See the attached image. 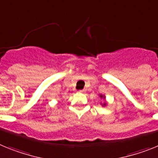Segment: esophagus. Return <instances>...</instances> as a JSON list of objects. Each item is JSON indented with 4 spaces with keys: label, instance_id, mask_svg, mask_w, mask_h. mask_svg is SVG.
Segmentation results:
<instances>
[{
    "label": "esophagus",
    "instance_id": "esophagus-1",
    "mask_svg": "<svg viewBox=\"0 0 158 158\" xmlns=\"http://www.w3.org/2000/svg\"><path fill=\"white\" fill-rule=\"evenodd\" d=\"M79 92H82V93H83V92H84L85 90H84V89H83V90H79Z\"/></svg>",
    "mask_w": 158,
    "mask_h": 158
}]
</instances>
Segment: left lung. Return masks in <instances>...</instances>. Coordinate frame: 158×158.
I'll return each instance as SVG.
<instances>
[{
  "label": "left lung",
  "instance_id": "1",
  "mask_svg": "<svg viewBox=\"0 0 158 158\" xmlns=\"http://www.w3.org/2000/svg\"><path fill=\"white\" fill-rule=\"evenodd\" d=\"M101 98H102V96H101ZM104 105H106V104H104Z\"/></svg>",
  "mask_w": 158,
  "mask_h": 158
}]
</instances>
